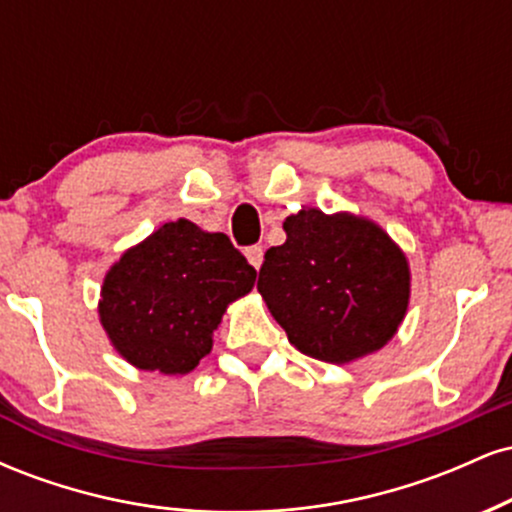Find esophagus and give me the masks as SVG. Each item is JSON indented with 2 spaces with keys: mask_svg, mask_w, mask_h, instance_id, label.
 <instances>
[{
  "mask_svg": "<svg viewBox=\"0 0 512 512\" xmlns=\"http://www.w3.org/2000/svg\"><path fill=\"white\" fill-rule=\"evenodd\" d=\"M245 257H248V262L252 264V267L260 269L262 267V260H264L262 245H250V248H245Z\"/></svg>",
  "mask_w": 512,
  "mask_h": 512,
  "instance_id": "34e87169",
  "label": "esophagus"
}]
</instances>
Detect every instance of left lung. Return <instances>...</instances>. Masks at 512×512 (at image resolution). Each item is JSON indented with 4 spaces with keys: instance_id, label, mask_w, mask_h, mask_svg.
Returning a JSON list of instances; mask_svg holds the SVG:
<instances>
[{
    "instance_id": "8db88e82",
    "label": "left lung",
    "mask_w": 512,
    "mask_h": 512,
    "mask_svg": "<svg viewBox=\"0 0 512 512\" xmlns=\"http://www.w3.org/2000/svg\"><path fill=\"white\" fill-rule=\"evenodd\" d=\"M257 291L305 356L349 363L383 349L409 305V264L373 221L303 209L284 221Z\"/></svg>"
}]
</instances>
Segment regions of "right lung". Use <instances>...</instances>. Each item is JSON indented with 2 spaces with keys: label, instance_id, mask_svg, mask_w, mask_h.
<instances>
[{
  "label": "right lung",
  "instance_id": "1",
  "mask_svg": "<svg viewBox=\"0 0 512 512\" xmlns=\"http://www.w3.org/2000/svg\"><path fill=\"white\" fill-rule=\"evenodd\" d=\"M255 276L226 233L170 221L105 274L98 313L132 366L182 375L209 354L226 305L245 296Z\"/></svg>",
  "mask_w": 512,
  "mask_h": 512
}]
</instances>
